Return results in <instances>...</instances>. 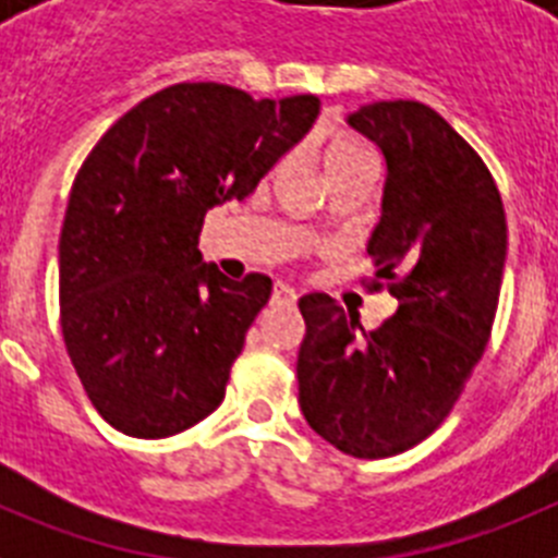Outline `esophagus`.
<instances>
[{"mask_svg":"<svg viewBox=\"0 0 558 558\" xmlns=\"http://www.w3.org/2000/svg\"><path fill=\"white\" fill-rule=\"evenodd\" d=\"M295 299H299V293H295L290 284H284V282L274 284V293H270V302L274 304H293Z\"/></svg>","mask_w":558,"mask_h":558,"instance_id":"1","label":"esophagus"}]
</instances>
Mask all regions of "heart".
Listing matches in <instances>:
<instances>
[{
  "instance_id": "1",
  "label": "heart",
  "mask_w": 558,
  "mask_h": 558,
  "mask_svg": "<svg viewBox=\"0 0 558 558\" xmlns=\"http://www.w3.org/2000/svg\"><path fill=\"white\" fill-rule=\"evenodd\" d=\"M335 156H368V150H363L360 145H335L332 150L327 153V161L335 159Z\"/></svg>"
}]
</instances>
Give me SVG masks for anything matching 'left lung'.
I'll use <instances>...</instances> for the list:
<instances>
[{"mask_svg": "<svg viewBox=\"0 0 558 558\" xmlns=\"http://www.w3.org/2000/svg\"><path fill=\"white\" fill-rule=\"evenodd\" d=\"M347 122L386 156L366 251L399 307L366 332L327 293L304 295L299 405L340 452L391 458L445 422L489 343L509 229L489 167L430 106L383 100Z\"/></svg>", "mask_w": 558, "mask_h": 558, "instance_id": "left-lung-1", "label": "left lung"}]
</instances>
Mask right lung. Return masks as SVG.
<instances>
[{
	"label": "right lung",
	"instance_id": "add662e5",
	"mask_svg": "<svg viewBox=\"0 0 558 558\" xmlns=\"http://www.w3.org/2000/svg\"><path fill=\"white\" fill-rule=\"evenodd\" d=\"M318 97L254 100L175 83L113 122L69 192L58 295L69 360L125 436L167 438L223 402L270 279L204 263L206 211L243 201L318 117Z\"/></svg>",
	"mask_w": 558,
	"mask_h": 558
}]
</instances>
